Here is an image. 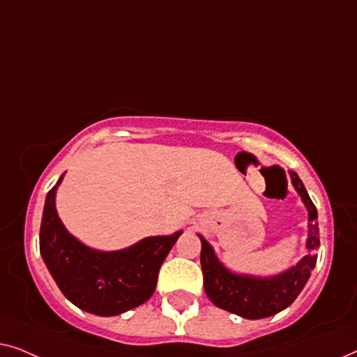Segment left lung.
Instances as JSON below:
<instances>
[{"mask_svg":"<svg viewBox=\"0 0 357 357\" xmlns=\"http://www.w3.org/2000/svg\"><path fill=\"white\" fill-rule=\"evenodd\" d=\"M291 182L296 192L301 195L302 203L309 213V232H307V255L302 257L294 266L287 268L280 275L268 278L242 275L231 271L219 261L214 248L203 236L202 241V270L204 280V292L209 301L219 309L236 314L242 319L258 320L278 314L289 307L304 289L310 273L317 263V248L320 247L317 208L307 193V190L296 172H289Z\"/></svg>","mask_w":357,"mask_h":357,"instance_id":"obj_1","label":"left lung"}]
</instances>
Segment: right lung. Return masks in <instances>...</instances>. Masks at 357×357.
Instances as JSON below:
<instances>
[{
  "label": "right lung",
  "instance_id": "right-lung-1",
  "mask_svg": "<svg viewBox=\"0 0 357 357\" xmlns=\"http://www.w3.org/2000/svg\"><path fill=\"white\" fill-rule=\"evenodd\" d=\"M63 177L65 174L47 195L40 224V255L60 291L81 310L100 317L120 315L144 304L182 231L141 238L114 252L87 247L68 232L56 213V190Z\"/></svg>",
  "mask_w": 357,
  "mask_h": 357
}]
</instances>
